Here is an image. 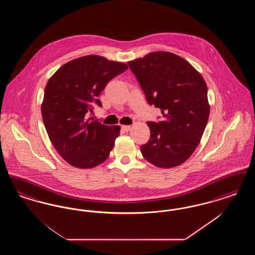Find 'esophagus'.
Wrapping results in <instances>:
<instances>
[{
	"instance_id": "1",
	"label": "esophagus",
	"mask_w": 255,
	"mask_h": 255,
	"mask_svg": "<svg viewBox=\"0 0 255 255\" xmlns=\"http://www.w3.org/2000/svg\"><path fill=\"white\" fill-rule=\"evenodd\" d=\"M130 129H131V126H130V125H122V131H124V132L130 131Z\"/></svg>"
}]
</instances>
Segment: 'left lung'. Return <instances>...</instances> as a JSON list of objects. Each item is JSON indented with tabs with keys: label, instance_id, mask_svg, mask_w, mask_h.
<instances>
[{
	"label": "left lung",
	"instance_id": "obj_1",
	"mask_svg": "<svg viewBox=\"0 0 255 255\" xmlns=\"http://www.w3.org/2000/svg\"><path fill=\"white\" fill-rule=\"evenodd\" d=\"M149 105L162 121L148 122L150 139L140 152L150 163L171 168L184 162L199 145L209 117L203 76L179 55L156 51L128 62Z\"/></svg>",
	"mask_w": 255,
	"mask_h": 255
}]
</instances>
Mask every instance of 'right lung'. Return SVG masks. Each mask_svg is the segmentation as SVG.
Masks as SVG:
<instances>
[{
  "label": "right lung",
  "mask_w": 255,
  "mask_h": 255,
  "mask_svg": "<svg viewBox=\"0 0 255 255\" xmlns=\"http://www.w3.org/2000/svg\"><path fill=\"white\" fill-rule=\"evenodd\" d=\"M128 69L98 55L70 61L45 88L42 118L51 143L61 157L78 168H92L109 157L121 127L87 120L110 80Z\"/></svg>",
  "instance_id": "obj_1"
}]
</instances>
